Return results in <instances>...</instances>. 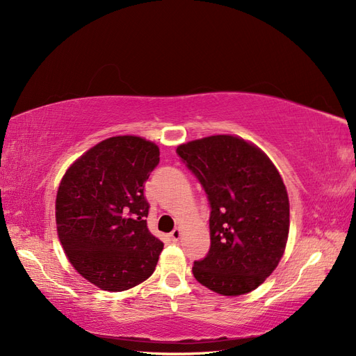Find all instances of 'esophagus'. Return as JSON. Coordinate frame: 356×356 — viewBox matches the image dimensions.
<instances>
[{
    "label": "esophagus",
    "instance_id": "esophagus-1",
    "mask_svg": "<svg viewBox=\"0 0 356 356\" xmlns=\"http://www.w3.org/2000/svg\"><path fill=\"white\" fill-rule=\"evenodd\" d=\"M179 238H181V230L179 229H174L170 232V239L172 241L177 242V241H179Z\"/></svg>",
    "mask_w": 356,
    "mask_h": 356
}]
</instances>
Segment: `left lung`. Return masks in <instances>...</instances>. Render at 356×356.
<instances>
[{"label": "left lung", "mask_w": 356, "mask_h": 356, "mask_svg": "<svg viewBox=\"0 0 356 356\" xmlns=\"http://www.w3.org/2000/svg\"><path fill=\"white\" fill-rule=\"evenodd\" d=\"M207 193L211 248L193 275L221 296H242L270 276L285 251L289 202L277 169L245 139L215 135L177 148Z\"/></svg>", "instance_id": "obj_1"}]
</instances>
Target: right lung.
<instances>
[{
  "mask_svg": "<svg viewBox=\"0 0 356 356\" xmlns=\"http://www.w3.org/2000/svg\"><path fill=\"white\" fill-rule=\"evenodd\" d=\"M156 144L113 136L77 159L56 196L59 241L84 279L126 291L153 275L163 250L147 227L145 181L160 161Z\"/></svg>",
  "mask_w": 356,
  "mask_h": 356,
  "instance_id": "obj_1",
  "label": "right lung"
}]
</instances>
